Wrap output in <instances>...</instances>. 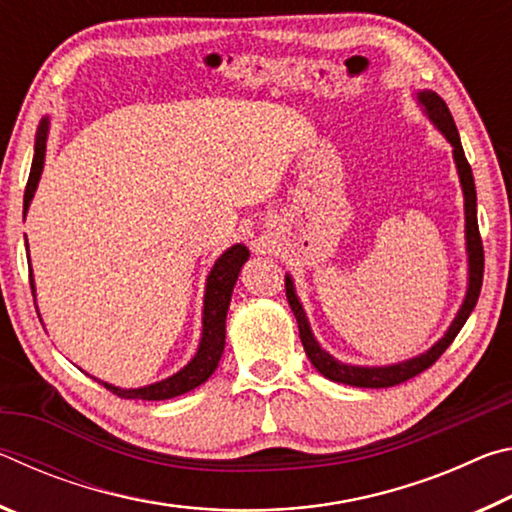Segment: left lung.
Returning a JSON list of instances; mask_svg holds the SVG:
<instances>
[{
	"mask_svg": "<svg viewBox=\"0 0 512 512\" xmlns=\"http://www.w3.org/2000/svg\"><path fill=\"white\" fill-rule=\"evenodd\" d=\"M418 101L424 106V112L427 117L433 121V126H438V131L445 135V140L452 144L454 149V162L458 169V178H461V187H463V198H465V244H467V262H470V277H467V293L461 309L454 318V323L449 325L443 339H440L433 348H429L420 357H413L409 361L402 363H393V366H377V368H368V366H348V363L336 361L332 354L325 352L320 348L318 341L311 334L309 320L305 316V309H302L300 300L296 296V287H293L291 275H287V300L291 305L293 316L298 320V329H300V341L305 345V352L320 375L339 381V384H348V386H357V388H388V386H397L402 381L411 379L415 375H420L422 370H427L440 359L452 341L456 339V334L461 332V327L465 325V320L470 318L472 309L476 307V300H479L481 293V284H483V244H481V235H479V223H476V189H474V176H472V167L465 158L461 137H458L456 124L452 112H449L447 103L438 97L436 92L424 90L418 92Z\"/></svg>",
	"mask_w": 512,
	"mask_h": 512,
	"instance_id": "8db88e82",
	"label": "left lung"
}]
</instances>
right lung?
Instances as JSON below:
<instances>
[{
    "label": "right lung",
    "mask_w": 512,
    "mask_h": 512,
    "mask_svg": "<svg viewBox=\"0 0 512 512\" xmlns=\"http://www.w3.org/2000/svg\"><path fill=\"white\" fill-rule=\"evenodd\" d=\"M47 131H49V119H42L36 135V155H33L29 183H27V189H24V216H27L31 198L36 194V187L40 183L42 167H45ZM27 253H29V244H27ZM248 255L250 253L244 244H235L232 248L225 250V253L214 262L205 284L201 343H198L194 359L189 361L183 370H178L176 375H171L162 381H155V384L142 386V388H119V386L106 384V381H99V384L106 386L108 391L115 393L117 397H124V400L155 402V400H171V397L194 391L196 386H201L203 381L210 379L216 366H219L221 354L225 348V316H228L232 289H235L239 271L248 259ZM29 277H31V291L33 296H36L33 273H29Z\"/></svg>",
    "instance_id": "right-lung-1"
}]
</instances>
